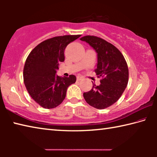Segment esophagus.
<instances>
[{"label":"esophagus","mask_w":157,"mask_h":157,"mask_svg":"<svg viewBox=\"0 0 157 157\" xmlns=\"http://www.w3.org/2000/svg\"><path fill=\"white\" fill-rule=\"evenodd\" d=\"M83 79V77H82V76H80V75H78V76H77V80H78V81L81 80V79Z\"/></svg>","instance_id":"1"}]
</instances>
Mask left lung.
I'll use <instances>...</instances> for the list:
<instances>
[{
    "label": "left lung",
    "mask_w": 157,
    "mask_h": 157,
    "mask_svg": "<svg viewBox=\"0 0 157 157\" xmlns=\"http://www.w3.org/2000/svg\"><path fill=\"white\" fill-rule=\"evenodd\" d=\"M80 40L89 44L96 52L95 72L101 78L99 86L93 83L92 89L83 94L84 98L89 105L103 109L117 102L127 87L129 78L127 62L120 50L104 39L88 35Z\"/></svg>",
    "instance_id": "left-lung-1"
}]
</instances>
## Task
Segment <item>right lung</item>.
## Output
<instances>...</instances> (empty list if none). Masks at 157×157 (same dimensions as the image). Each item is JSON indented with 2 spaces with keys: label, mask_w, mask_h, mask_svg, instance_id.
Returning <instances> with one entry per match:
<instances>
[{
  "label": "right lung",
  "mask_w": 157,
  "mask_h": 157,
  "mask_svg": "<svg viewBox=\"0 0 157 157\" xmlns=\"http://www.w3.org/2000/svg\"><path fill=\"white\" fill-rule=\"evenodd\" d=\"M80 35H65L47 39L29 54L23 69L27 91L36 103L45 109L57 107L65 99L68 87L76 77L56 75L59 63L64 61L66 47Z\"/></svg>",
  "instance_id": "right-lung-1"
}]
</instances>
